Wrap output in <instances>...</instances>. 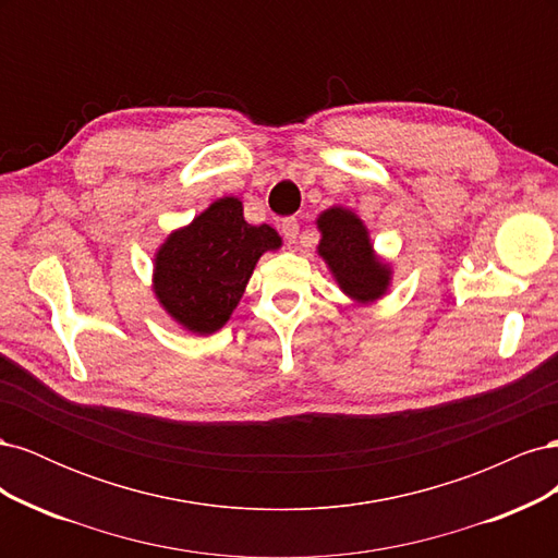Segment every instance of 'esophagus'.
<instances>
[{
    "label": "esophagus",
    "mask_w": 558,
    "mask_h": 558,
    "mask_svg": "<svg viewBox=\"0 0 558 558\" xmlns=\"http://www.w3.org/2000/svg\"><path fill=\"white\" fill-rule=\"evenodd\" d=\"M281 234L289 242H295L298 240V234H300V223H298V218H283L281 221Z\"/></svg>",
    "instance_id": "obj_1"
}]
</instances>
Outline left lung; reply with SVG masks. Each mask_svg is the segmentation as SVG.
Wrapping results in <instances>:
<instances>
[{
    "instance_id": "8db88e82",
    "label": "left lung",
    "mask_w": 558,
    "mask_h": 558,
    "mask_svg": "<svg viewBox=\"0 0 558 558\" xmlns=\"http://www.w3.org/2000/svg\"><path fill=\"white\" fill-rule=\"evenodd\" d=\"M316 228L320 232L316 253L340 291L359 307L381 300L393 283V267L375 251L363 218L335 205L316 216Z\"/></svg>"
}]
</instances>
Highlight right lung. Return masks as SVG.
Here are the masks:
<instances>
[{"mask_svg": "<svg viewBox=\"0 0 558 558\" xmlns=\"http://www.w3.org/2000/svg\"><path fill=\"white\" fill-rule=\"evenodd\" d=\"M281 244L275 228L246 221L240 197H218L156 248L150 289L181 330L214 335L238 310L263 253Z\"/></svg>", "mask_w": 558, "mask_h": 558, "instance_id": "obj_1", "label": "right lung"}]
</instances>
